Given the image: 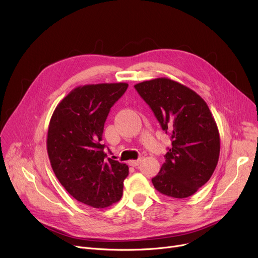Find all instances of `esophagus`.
<instances>
[{"instance_id": "1", "label": "esophagus", "mask_w": 258, "mask_h": 258, "mask_svg": "<svg viewBox=\"0 0 258 258\" xmlns=\"http://www.w3.org/2000/svg\"><path fill=\"white\" fill-rule=\"evenodd\" d=\"M141 161H142V159H137V161H130V162H129V165L132 166V167H137V166L140 165Z\"/></svg>"}]
</instances>
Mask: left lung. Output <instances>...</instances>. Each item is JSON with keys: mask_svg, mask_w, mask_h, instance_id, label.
Returning a JSON list of instances; mask_svg holds the SVG:
<instances>
[{"mask_svg": "<svg viewBox=\"0 0 258 258\" xmlns=\"http://www.w3.org/2000/svg\"><path fill=\"white\" fill-rule=\"evenodd\" d=\"M134 88L172 142L152 178L154 188L174 199L193 195L210 179L219 157V133L209 107L198 93L166 78Z\"/></svg>", "mask_w": 258, "mask_h": 258, "instance_id": "1", "label": "left lung"}]
</instances>
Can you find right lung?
Returning <instances> with one entry per match:
<instances>
[{"label":"right lung","mask_w":258,"mask_h":258,"mask_svg":"<svg viewBox=\"0 0 258 258\" xmlns=\"http://www.w3.org/2000/svg\"><path fill=\"white\" fill-rule=\"evenodd\" d=\"M126 83L85 85L62 100L51 116L47 152L53 172L77 201L102 209L118 202L129 168L107 157L102 143L110 109Z\"/></svg>","instance_id":"add662e5"}]
</instances>
